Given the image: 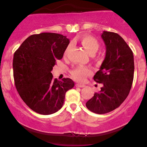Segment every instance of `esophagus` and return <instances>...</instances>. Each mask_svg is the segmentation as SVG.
I'll list each match as a JSON object with an SVG mask.
<instances>
[{
  "label": "esophagus",
  "instance_id": "1",
  "mask_svg": "<svg viewBox=\"0 0 147 147\" xmlns=\"http://www.w3.org/2000/svg\"><path fill=\"white\" fill-rule=\"evenodd\" d=\"M76 87H79V88H84L85 87V85H83V84H76Z\"/></svg>",
  "mask_w": 147,
  "mask_h": 147
}]
</instances>
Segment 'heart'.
<instances>
[{
	"label": "heart",
	"instance_id": "obj_1",
	"mask_svg": "<svg viewBox=\"0 0 147 147\" xmlns=\"http://www.w3.org/2000/svg\"><path fill=\"white\" fill-rule=\"evenodd\" d=\"M80 43L90 55H95L100 47V43H99L98 40L90 34L83 35L80 38ZM70 47H71V45L70 44L65 48V52H64V56L65 57H66L68 55ZM94 59L95 60L99 59L98 57H94ZM70 73L72 78L75 79V81L83 82L85 80L86 77L91 75L92 70L88 67L76 66L70 70Z\"/></svg>",
	"mask_w": 147,
	"mask_h": 147
}]
</instances>
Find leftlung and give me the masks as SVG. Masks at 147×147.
I'll list each match as a JSON object with an SVG mask.
<instances>
[{
	"label": "left lung",
	"instance_id": "8db88e82",
	"mask_svg": "<svg viewBox=\"0 0 147 147\" xmlns=\"http://www.w3.org/2000/svg\"><path fill=\"white\" fill-rule=\"evenodd\" d=\"M105 59L93 79L102 84L101 90L86 104L88 110L105 114L119 107L129 95L134 76V59L131 49L117 33L104 31Z\"/></svg>",
	"mask_w": 147,
	"mask_h": 147
}]
</instances>
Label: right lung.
I'll return each instance as SVG.
<instances>
[{
  "label": "right lung",
  "instance_id": "obj_1",
  "mask_svg": "<svg viewBox=\"0 0 147 147\" xmlns=\"http://www.w3.org/2000/svg\"><path fill=\"white\" fill-rule=\"evenodd\" d=\"M68 44L69 39L63 35L43 32L30 36L14 52L15 86L23 102L37 113L50 115L58 111L65 92L75 86L71 79L57 80L51 73Z\"/></svg>",
  "mask_w": 147,
  "mask_h": 147
}]
</instances>
